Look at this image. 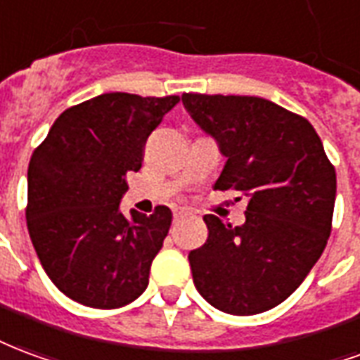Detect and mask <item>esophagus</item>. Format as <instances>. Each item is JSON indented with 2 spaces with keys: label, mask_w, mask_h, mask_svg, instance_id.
<instances>
[{
  "label": "esophagus",
  "mask_w": 360,
  "mask_h": 360,
  "mask_svg": "<svg viewBox=\"0 0 360 360\" xmlns=\"http://www.w3.org/2000/svg\"><path fill=\"white\" fill-rule=\"evenodd\" d=\"M186 217H191V212L186 211V209H176V211H174V220L186 219Z\"/></svg>",
  "instance_id": "1"
}]
</instances>
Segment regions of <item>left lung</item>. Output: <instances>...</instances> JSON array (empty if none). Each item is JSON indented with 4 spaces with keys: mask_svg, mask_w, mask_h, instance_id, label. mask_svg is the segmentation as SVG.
I'll list each match as a JSON object with an SVG mask.
<instances>
[{
    "mask_svg": "<svg viewBox=\"0 0 360 360\" xmlns=\"http://www.w3.org/2000/svg\"><path fill=\"white\" fill-rule=\"evenodd\" d=\"M182 103L226 157L214 190L248 198L241 226L203 217L207 241L188 255L193 284L222 313H264L297 290L326 248L335 170L313 124L269 99L184 94Z\"/></svg>",
    "mask_w": 360,
    "mask_h": 360,
    "instance_id": "1",
    "label": "left lung"
}]
</instances>
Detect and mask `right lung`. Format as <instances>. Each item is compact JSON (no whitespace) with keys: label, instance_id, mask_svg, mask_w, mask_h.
<instances>
[{"label":"right lung","instance_id":"right-lung-1","mask_svg":"<svg viewBox=\"0 0 360 360\" xmlns=\"http://www.w3.org/2000/svg\"><path fill=\"white\" fill-rule=\"evenodd\" d=\"M180 101L112 91L55 120L28 165V234L67 297L94 309L132 303L169 234L172 212H120L126 174L138 172L148 136Z\"/></svg>","mask_w":360,"mask_h":360}]
</instances>
